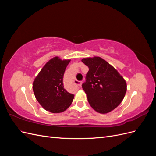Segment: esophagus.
I'll return each instance as SVG.
<instances>
[{"label": "esophagus", "mask_w": 156, "mask_h": 156, "mask_svg": "<svg viewBox=\"0 0 156 156\" xmlns=\"http://www.w3.org/2000/svg\"><path fill=\"white\" fill-rule=\"evenodd\" d=\"M73 83H74L75 84H76V85H77L79 87H81L82 84H83L82 81H77V80H75V81Z\"/></svg>", "instance_id": "34e87169"}]
</instances>
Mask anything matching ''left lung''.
<instances>
[{
    "instance_id": "left-lung-1",
    "label": "left lung",
    "mask_w": 156,
    "mask_h": 156,
    "mask_svg": "<svg viewBox=\"0 0 156 156\" xmlns=\"http://www.w3.org/2000/svg\"><path fill=\"white\" fill-rule=\"evenodd\" d=\"M81 61L89 68L82 87L90 105L101 114L114 110L125 96L126 81L114 67L99 56Z\"/></svg>"
}]
</instances>
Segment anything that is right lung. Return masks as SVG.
Instances as JSON below:
<instances>
[{
    "instance_id": "add662e5",
    "label": "right lung",
    "mask_w": 156,
    "mask_h": 156,
    "mask_svg": "<svg viewBox=\"0 0 156 156\" xmlns=\"http://www.w3.org/2000/svg\"><path fill=\"white\" fill-rule=\"evenodd\" d=\"M70 60L58 56L45 64L32 84L37 101L45 110L53 113L66 111L72 104L74 95L64 88L63 77Z\"/></svg>"
}]
</instances>
